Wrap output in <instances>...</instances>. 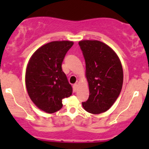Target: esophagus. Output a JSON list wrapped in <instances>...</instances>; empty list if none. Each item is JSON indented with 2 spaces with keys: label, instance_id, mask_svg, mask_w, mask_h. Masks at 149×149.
Here are the masks:
<instances>
[{
  "label": "esophagus",
  "instance_id": "obj_1",
  "mask_svg": "<svg viewBox=\"0 0 149 149\" xmlns=\"http://www.w3.org/2000/svg\"><path fill=\"white\" fill-rule=\"evenodd\" d=\"M73 91L74 92H76L78 90V84H74L73 86Z\"/></svg>",
  "mask_w": 149,
  "mask_h": 149
}]
</instances>
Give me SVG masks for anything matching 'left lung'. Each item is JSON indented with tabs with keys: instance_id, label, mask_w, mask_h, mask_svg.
I'll return each mask as SVG.
<instances>
[{
	"instance_id": "obj_1",
	"label": "left lung",
	"mask_w": 149,
	"mask_h": 149,
	"mask_svg": "<svg viewBox=\"0 0 149 149\" xmlns=\"http://www.w3.org/2000/svg\"><path fill=\"white\" fill-rule=\"evenodd\" d=\"M86 62V75L89 97L82 102L84 109L91 114L106 112L116 101L123 87V70L115 51L97 40L79 42Z\"/></svg>"
}]
</instances>
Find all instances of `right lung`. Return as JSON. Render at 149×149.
<instances>
[{
	"mask_svg": "<svg viewBox=\"0 0 149 149\" xmlns=\"http://www.w3.org/2000/svg\"><path fill=\"white\" fill-rule=\"evenodd\" d=\"M70 41H54L36 50L26 67L25 82L29 96L44 112L54 113L62 108L63 99L73 92L62 63L73 46Z\"/></svg>",
	"mask_w": 149,
	"mask_h": 149,
	"instance_id": "1",
	"label": "right lung"
}]
</instances>
